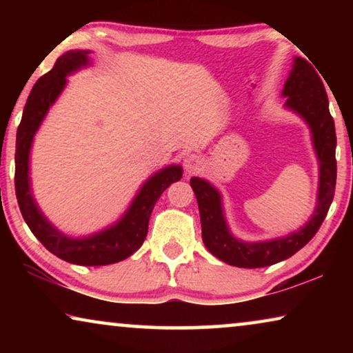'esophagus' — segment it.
Here are the masks:
<instances>
[{
    "label": "esophagus",
    "instance_id": "obj_1",
    "mask_svg": "<svg viewBox=\"0 0 353 353\" xmlns=\"http://www.w3.org/2000/svg\"><path fill=\"white\" fill-rule=\"evenodd\" d=\"M183 167H185L186 173H196L199 172L202 168V159L201 156H197V154H188L185 157V161H183Z\"/></svg>",
    "mask_w": 353,
    "mask_h": 353
}]
</instances>
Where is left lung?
I'll list each match as a JSON object with an SVG mask.
<instances>
[{
    "label": "left lung",
    "instance_id": "left-lung-1",
    "mask_svg": "<svg viewBox=\"0 0 353 353\" xmlns=\"http://www.w3.org/2000/svg\"><path fill=\"white\" fill-rule=\"evenodd\" d=\"M283 96L286 98L284 108L303 119L310 128L320 167L316 207L301 230L283 238L259 243L234 238L226 223L220 191L204 178L192 176L190 180L199 205L202 241L212 255L233 267L262 268L291 257L316 234L334 197L337 173L334 120L330 114V103L321 79L312 64L302 57H294Z\"/></svg>",
    "mask_w": 353,
    "mask_h": 353
}]
</instances>
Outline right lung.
<instances>
[{"instance_id":"obj_1","label":"right lung","mask_w":353,"mask_h":353,"mask_svg":"<svg viewBox=\"0 0 353 353\" xmlns=\"http://www.w3.org/2000/svg\"><path fill=\"white\" fill-rule=\"evenodd\" d=\"M90 52L86 50H72L62 54L52 69L33 85L23 108L21 125L16 138V196L23 220L37 239L54 254L56 257L69 263L99 267V265L117 263L130 257L141 248L148 234L149 216L154 205L163 191L172 183L181 180L183 168L168 165L149 176L139 188L137 196L125 214L114 225L98 233L72 238L56 228L38 207L30 186V151L33 138L45 120L48 110L67 85V77L81 67L90 65Z\"/></svg>"}]
</instances>
